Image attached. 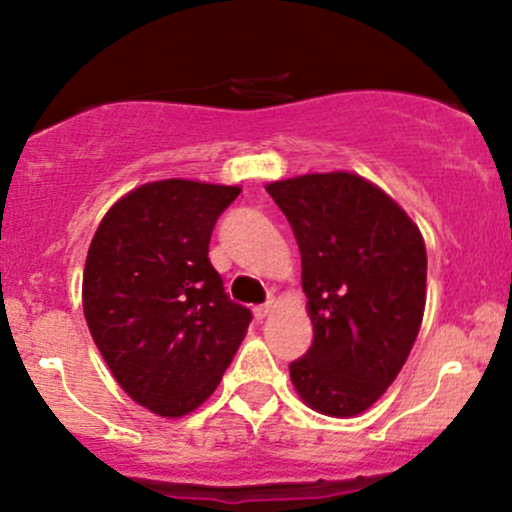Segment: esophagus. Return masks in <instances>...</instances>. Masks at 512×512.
Wrapping results in <instances>:
<instances>
[{
  "mask_svg": "<svg viewBox=\"0 0 512 512\" xmlns=\"http://www.w3.org/2000/svg\"><path fill=\"white\" fill-rule=\"evenodd\" d=\"M252 313H255V320H264V317H267L269 313H272V303H264V305H257L255 310H252Z\"/></svg>",
  "mask_w": 512,
  "mask_h": 512,
  "instance_id": "1",
  "label": "esophagus"
}]
</instances>
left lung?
Returning a JSON list of instances; mask_svg holds the SVG:
<instances>
[{"label":"left lung","mask_w":512,"mask_h":512,"mask_svg":"<svg viewBox=\"0 0 512 512\" xmlns=\"http://www.w3.org/2000/svg\"><path fill=\"white\" fill-rule=\"evenodd\" d=\"M301 250L313 344L291 363L303 402L356 416L392 385L426 305V245L380 187L354 173L269 182Z\"/></svg>","instance_id":"left-lung-1"}]
</instances>
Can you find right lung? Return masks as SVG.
<instances>
[{"label": "right lung", "instance_id": "right-lung-1", "mask_svg": "<svg viewBox=\"0 0 512 512\" xmlns=\"http://www.w3.org/2000/svg\"><path fill=\"white\" fill-rule=\"evenodd\" d=\"M240 187L158 180L110 207L88 248L84 315L122 390L158 416H185L231 366L252 320L209 262Z\"/></svg>", "mask_w": 512, "mask_h": 512}]
</instances>
